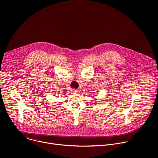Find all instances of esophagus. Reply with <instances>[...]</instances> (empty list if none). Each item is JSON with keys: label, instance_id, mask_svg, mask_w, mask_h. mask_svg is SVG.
I'll use <instances>...</instances> for the list:
<instances>
[{"label": "esophagus", "instance_id": "esophagus-1", "mask_svg": "<svg viewBox=\"0 0 158 158\" xmlns=\"http://www.w3.org/2000/svg\"><path fill=\"white\" fill-rule=\"evenodd\" d=\"M77 91H78V90H77V89H73V93H77Z\"/></svg>", "mask_w": 158, "mask_h": 158}]
</instances>
